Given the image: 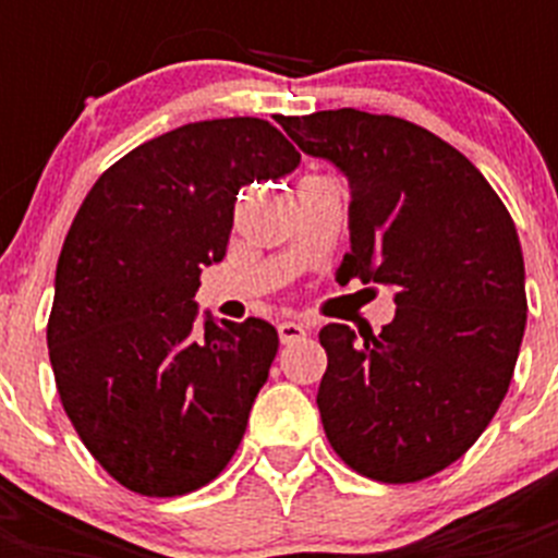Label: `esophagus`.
Listing matches in <instances>:
<instances>
[{
  "label": "esophagus",
  "instance_id": "1",
  "mask_svg": "<svg viewBox=\"0 0 558 558\" xmlns=\"http://www.w3.org/2000/svg\"><path fill=\"white\" fill-rule=\"evenodd\" d=\"M278 336H280V344H295V341H301L306 336V327L298 322H280Z\"/></svg>",
  "mask_w": 558,
  "mask_h": 558
}]
</instances>
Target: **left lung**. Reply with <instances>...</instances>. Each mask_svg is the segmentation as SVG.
Masks as SVG:
<instances>
[{
	"label": "left lung",
	"mask_w": 558,
	"mask_h": 558,
	"mask_svg": "<svg viewBox=\"0 0 558 558\" xmlns=\"http://www.w3.org/2000/svg\"><path fill=\"white\" fill-rule=\"evenodd\" d=\"M350 185L341 278L393 289L379 336L327 324L324 432L350 469L414 484L466 454L507 397L527 295L515 222L481 170L423 126L359 109L280 118Z\"/></svg>",
	"instance_id": "8db88e82"
}]
</instances>
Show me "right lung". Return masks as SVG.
<instances>
[{"label": "right lung", "mask_w": 558, "mask_h": 558, "mask_svg": "<svg viewBox=\"0 0 558 558\" xmlns=\"http://www.w3.org/2000/svg\"><path fill=\"white\" fill-rule=\"evenodd\" d=\"M301 153L263 118L170 130L86 193L57 260L48 359L74 432L118 484L173 498L210 484L243 440L278 330L193 301L226 257L240 187Z\"/></svg>", "instance_id": "obj_1"}]
</instances>
